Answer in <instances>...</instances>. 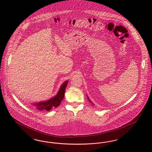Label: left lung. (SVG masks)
I'll return each mask as SVG.
<instances>
[{"mask_svg":"<svg viewBox=\"0 0 152 152\" xmlns=\"http://www.w3.org/2000/svg\"><path fill=\"white\" fill-rule=\"evenodd\" d=\"M87 98H88V100H89V102H91V101H90V100H89V98H88V97H87ZM91 103H92V102H91Z\"/></svg>","mask_w":152,"mask_h":152,"instance_id":"1","label":"left lung"}]
</instances>
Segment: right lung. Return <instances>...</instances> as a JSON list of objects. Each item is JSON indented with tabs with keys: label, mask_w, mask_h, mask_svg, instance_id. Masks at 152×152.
<instances>
[{
	"label": "right lung",
	"mask_w": 152,
	"mask_h": 152,
	"mask_svg": "<svg viewBox=\"0 0 152 152\" xmlns=\"http://www.w3.org/2000/svg\"><path fill=\"white\" fill-rule=\"evenodd\" d=\"M68 81H65L60 87L58 94L55 97L47 101H42L38 103L34 104V105H35L36 108L39 110H46L47 111L50 110L52 108H57L58 105H60L61 101L64 97L65 88L67 86Z\"/></svg>",
	"instance_id": "right-lung-1"
}]
</instances>
